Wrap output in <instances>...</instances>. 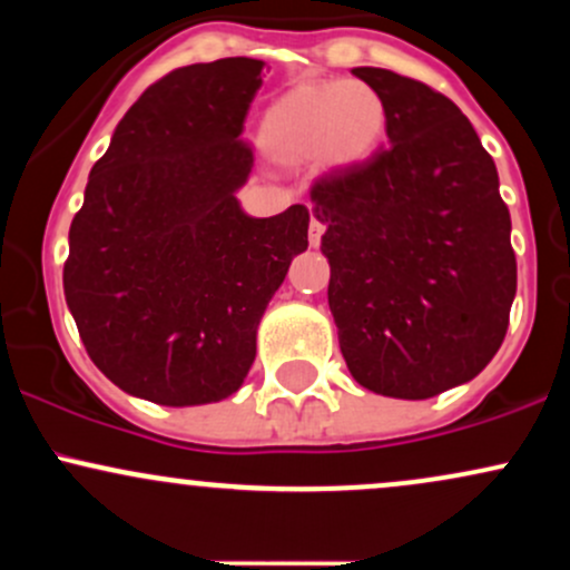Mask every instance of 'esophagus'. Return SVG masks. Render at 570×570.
Returning a JSON list of instances; mask_svg holds the SVG:
<instances>
[{
  "label": "esophagus",
  "mask_w": 570,
  "mask_h": 570,
  "mask_svg": "<svg viewBox=\"0 0 570 570\" xmlns=\"http://www.w3.org/2000/svg\"><path fill=\"white\" fill-rule=\"evenodd\" d=\"M324 219L318 217L316 212H313V217H311V233H307V240H311V246H318L322 244V235H324Z\"/></svg>",
  "instance_id": "1"
}]
</instances>
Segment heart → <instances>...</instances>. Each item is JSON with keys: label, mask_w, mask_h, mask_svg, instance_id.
Listing matches in <instances>:
<instances>
[{"label": "heart", "mask_w": 570, "mask_h": 570, "mask_svg": "<svg viewBox=\"0 0 570 570\" xmlns=\"http://www.w3.org/2000/svg\"><path fill=\"white\" fill-rule=\"evenodd\" d=\"M385 130V104L362 80L303 82L271 104L259 141L281 163L322 160L353 168L372 158Z\"/></svg>", "instance_id": "heart-1"}]
</instances>
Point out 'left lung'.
<instances>
[{"instance_id": "left-lung-1", "label": "left lung", "mask_w": 570, "mask_h": 570, "mask_svg": "<svg viewBox=\"0 0 570 570\" xmlns=\"http://www.w3.org/2000/svg\"><path fill=\"white\" fill-rule=\"evenodd\" d=\"M353 75L381 94L391 144L311 187L330 311L353 381L429 399L501 348L517 292L512 219L493 158L448 96L389 69Z\"/></svg>"}]
</instances>
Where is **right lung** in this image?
<instances>
[{
  "instance_id": "add662e5",
  "label": "right lung",
  "mask_w": 570,
  "mask_h": 570,
  "mask_svg": "<svg viewBox=\"0 0 570 570\" xmlns=\"http://www.w3.org/2000/svg\"><path fill=\"white\" fill-rule=\"evenodd\" d=\"M263 61L174 69L117 122L69 227L63 294L85 351L126 394L168 407L227 399L257 326L307 248L305 206L248 217L244 120Z\"/></svg>"
}]
</instances>
